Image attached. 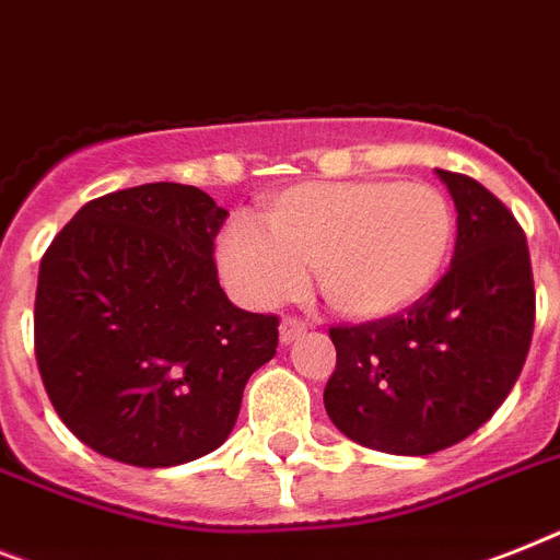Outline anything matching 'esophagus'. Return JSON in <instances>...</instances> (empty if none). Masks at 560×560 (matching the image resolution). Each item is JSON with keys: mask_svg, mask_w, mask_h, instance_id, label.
<instances>
[{"mask_svg": "<svg viewBox=\"0 0 560 560\" xmlns=\"http://www.w3.org/2000/svg\"><path fill=\"white\" fill-rule=\"evenodd\" d=\"M302 334H307V322H302V319H281V327H279V339H281V345H290V342H295V339H299V336Z\"/></svg>", "mask_w": 560, "mask_h": 560, "instance_id": "obj_1", "label": "esophagus"}]
</instances>
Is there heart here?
<instances>
[{
  "instance_id": "1",
  "label": "heart",
  "mask_w": 560,
  "mask_h": 560,
  "mask_svg": "<svg viewBox=\"0 0 560 560\" xmlns=\"http://www.w3.org/2000/svg\"><path fill=\"white\" fill-rule=\"evenodd\" d=\"M267 226L235 218L218 241L226 288L249 307L302 293L307 267L348 319H385L429 293L452 249L454 215L420 180L299 184L267 207Z\"/></svg>"
}]
</instances>
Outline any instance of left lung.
Instances as JSON below:
<instances>
[{
    "label": "left lung",
    "instance_id": "obj_1",
    "mask_svg": "<svg viewBox=\"0 0 560 560\" xmlns=\"http://www.w3.org/2000/svg\"><path fill=\"white\" fill-rule=\"evenodd\" d=\"M438 175L457 207L448 272L397 316L330 327L327 417L374 452L420 457L466 440L501 408L529 353L535 284L524 230L475 177Z\"/></svg>",
    "mask_w": 560,
    "mask_h": 560
}]
</instances>
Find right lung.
I'll return each instance as SVG.
<instances>
[{"label": "right lung", "mask_w": 560, "mask_h": 560, "mask_svg": "<svg viewBox=\"0 0 560 560\" xmlns=\"http://www.w3.org/2000/svg\"><path fill=\"white\" fill-rule=\"evenodd\" d=\"M226 215L198 186H131L85 203L45 249L36 365L59 420L103 457L163 469L215 452L276 357L279 319L218 284Z\"/></svg>", "instance_id": "1"}]
</instances>
